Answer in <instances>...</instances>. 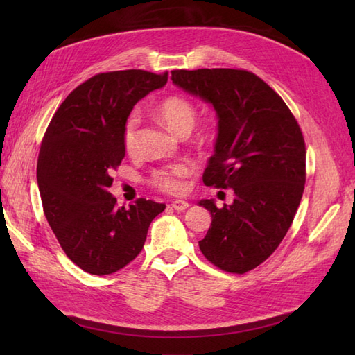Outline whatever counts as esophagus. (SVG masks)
I'll use <instances>...</instances> for the list:
<instances>
[{"label":"esophagus","mask_w":355,"mask_h":355,"mask_svg":"<svg viewBox=\"0 0 355 355\" xmlns=\"http://www.w3.org/2000/svg\"><path fill=\"white\" fill-rule=\"evenodd\" d=\"M171 206L173 210H177V212H182V210H186L187 207H189V202L183 201V200H177V201H173Z\"/></svg>","instance_id":"34e87169"}]
</instances>
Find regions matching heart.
Masks as SVG:
<instances>
[{
	"instance_id": "heart-1",
	"label": "heart",
	"mask_w": 355,
	"mask_h": 355,
	"mask_svg": "<svg viewBox=\"0 0 355 355\" xmlns=\"http://www.w3.org/2000/svg\"><path fill=\"white\" fill-rule=\"evenodd\" d=\"M157 114L163 120V123L169 128L172 132L183 134L186 131H192L195 122H197V110L193 105L180 96H171L164 99L157 107ZM137 137H139V117L131 116L126 120L123 130V145L126 153L132 154L137 149ZM193 171L192 163L186 160H180L164 166L162 169H157L150 183L158 189L168 193H180L184 189L186 177H189Z\"/></svg>"
}]
</instances>
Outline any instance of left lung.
I'll return each mask as SVG.
<instances>
[{
    "mask_svg": "<svg viewBox=\"0 0 355 355\" xmlns=\"http://www.w3.org/2000/svg\"><path fill=\"white\" fill-rule=\"evenodd\" d=\"M172 84L210 103L216 112L215 154L202 173L206 186L232 187L235 200L212 215L200 241L206 258L243 275L266 261L288 232L305 186L302 131L273 88L245 70H173Z\"/></svg>",
    "mask_w": 355,
    "mask_h": 355,
    "instance_id": "left-lung-1",
    "label": "left lung"
}]
</instances>
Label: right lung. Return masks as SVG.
<instances>
[{
    "mask_svg": "<svg viewBox=\"0 0 355 355\" xmlns=\"http://www.w3.org/2000/svg\"><path fill=\"white\" fill-rule=\"evenodd\" d=\"M166 82L168 73L145 70L96 74L67 96L45 131L36 168L44 214L65 254L89 275L128 266L166 207L145 198L119 207L108 191L134 105Z\"/></svg>",
    "mask_w": 355,
    "mask_h": 355,
    "instance_id": "add662e5",
    "label": "right lung"
}]
</instances>
